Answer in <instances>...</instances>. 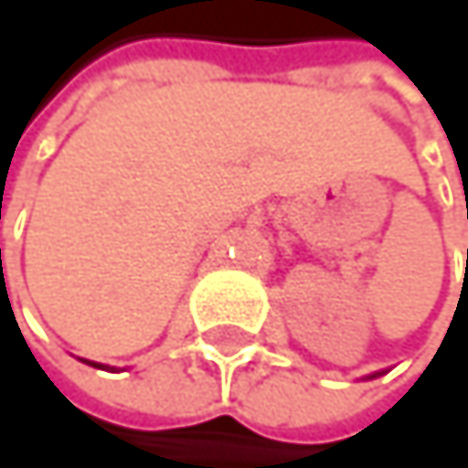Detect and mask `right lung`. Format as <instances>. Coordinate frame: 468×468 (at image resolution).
Here are the masks:
<instances>
[{
  "instance_id": "add662e5",
  "label": "right lung",
  "mask_w": 468,
  "mask_h": 468,
  "mask_svg": "<svg viewBox=\"0 0 468 468\" xmlns=\"http://www.w3.org/2000/svg\"><path fill=\"white\" fill-rule=\"evenodd\" d=\"M89 365H92V362H89Z\"/></svg>"
}]
</instances>
